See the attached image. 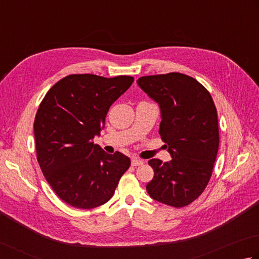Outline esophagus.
Listing matches in <instances>:
<instances>
[{"instance_id": "esophagus-1", "label": "esophagus", "mask_w": 259, "mask_h": 259, "mask_svg": "<svg viewBox=\"0 0 259 259\" xmlns=\"http://www.w3.org/2000/svg\"><path fill=\"white\" fill-rule=\"evenodd\" d=\"M143 164H144V161H142V159H139L137 157L131 158V165L133 166H140L143 165Z\"/></svg>"}]
</instances>
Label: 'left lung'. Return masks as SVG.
Returning <instances> with one entry per match:
<instances>
[{
  "mask_svg": "<svg viewBox=\"0 0 259 259\" xmlns=\"http://www.w3.org/2000/svg\"><path fill=\"white\" fill-rule=\"evenodd\" d=\"M138 86L161 111L159 135L172 159L152 158L154 178L146 190L154 200L183 207L207 186L219 150L218 112L203 84L187 74L146 76Z\"/></svg>",
  "mask_w": 259,
  "mask_h": 259,
  "instance_id": "left-lung-1",
  "label": "left lung"
}]
</instances>
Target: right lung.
<instances>
[{"label":"right lung","mask_w":259,"mask_h":259,"mask_svg":"<svg viewBox=\"0 0 259 259\" xmlns=\"http://www.w3.org/2000/svg\"><path fill=\"white\" fill-rule=\"evenodd\" d=\"M134 78L70 74L46 94L36 113L34 135L37 161L52 189L77 208L89 209L109 201L130 158L107 154L100 137L111 105Z\"/></svg>","instance_id":"add662e5"}]
</instances>
